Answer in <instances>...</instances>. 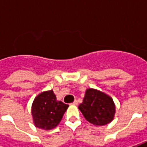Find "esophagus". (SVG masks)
Wrapping results in <instances>:
<instances>
[{"label":"esophagus","mask_w":147,"mask_h":147,"mask_svg":"<svg viewBox=\"0 0 147 147\" xmlns=\"http://www.w3.org/2000/svg\"><path fill=\"white\" fill-rule=\"evenodd\" d=\"M71 105H78V101H76H76H75V102H72V103H71Z\"/></svg>","instance_id":"obj_1"}]
</instances>
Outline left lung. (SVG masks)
Returning <instances> with one entry per match:
<instances>
[{"label": "left lung", "mask_w": 147, "mask_h": 147, "mask_svg": "<svg viewBox=\"0 0 147 147\" xmlns=\"http://www.w3.org/2000/svg\"><path fill=\"white\" fill-rule=\"evenodd\" d=\"M79 109L87 121L98 126L110 123L115 114L113 99L104 93L94 89L86 90Z\"/></svg>", "instance_id": "1"}]
</instances>
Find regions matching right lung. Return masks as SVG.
<instances>
[{
    "mask_svg": "<svg viewBox=\"0 0 147 147\" xmlns=\"http://www.w3.org/2000/svg\"><path fill=\"white\" fill-rule=\"evenodd\" d=\"M69 105L57 101L53 90L42 92L37 96L32 105V116L34 125L44 130L57 126Z\"/></svg>",
    "mask_w": 147,
    "mask_h": 147,
    "instance_id": "right-lung-1",
    "label": "right lung"
}]
</instances>
